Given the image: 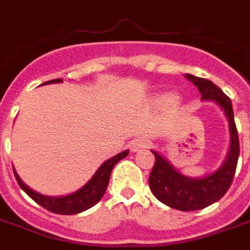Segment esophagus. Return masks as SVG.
I'll list each match as a JSON object with an SVG mask.
<instances>
[{
    "label": "esophagus",
    "mask_w": 250,
    "mask_h": 250,
    "mask_svg": "<svg viewBox=\"0 0 250 250\" xmlns=\"http://www.w3.org/2000/svg\"><path fill=\"white\" fill-rule=\"evenodd\" d=\"M150 146V141L145 138V136H141V138H136L134 141H131L130 148L132 151H141V150H145L147 147Z\"/></svg>",
    "instance_id": "34e87169"
}]
</instances>
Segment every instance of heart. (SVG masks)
I'll return each instance as SVG.
<instances>
[{
    "label": "heart",
    "instance_id": "obj_1",
    "mask_svg": "<svg viewBox=\"0 0 250 250\" xmlns=\"http://www.w3.org/2000/svg\"><path fill=\"white\" fill-rule=\"evenodd\" d=\"M168 100H171V102H175V100H177V98H175V96H168Z\"/></svg>",
    "mask_w": 250,
    "mask_h": 250
}]
</instances>
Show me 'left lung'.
<instances>
[{"mask_svg":"<svg viewBox=\"0 0 250 250\" xmlns=\"http://www.w3.org/2000/svg\"><path fill=\"white\" fill-rule=\"evenodd\" d=\"M185 76L194 85H197L202 100H213L224 109L230 131V147L228 157L225 162L214 173L208 174L202 178H190L175 170L166 158L151 150L152 154L155 155V163L152 166L148 184L152 194L162 204L182 211H193L204 209L206 206L220 201L229 190L238 162L240 142L230 99L210 80L188 73Z\"/></svg>","mask_w":250,"mask_h":250,"instance_id":"obj_1","label":"left lung"}]
</instances>
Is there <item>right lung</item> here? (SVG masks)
<instances>
[{"label":"right lung","mask_w":250,"mask_h":250,"mask_svg":"<svg viewBox=\"0 0 250 250\" xmlns=\"http://www.w3.org/2000/svg\"><path fill=\"white\" fill-rule=\"evenodd\" d=\"M62 79H55L51 82L42 83V84H51V83H62ZM128 155V150L123 152H119L118 155L109 158L105 162L98 168V171L93 174V177L83 188L76 190L75 193L68 194V195H62V197H49V195H42L40 193H36L35 190L28 188L26 185L21 181L19 174L14 171V177L19 182L20 188L24 190L25 193L29 195L30 198L35 202L49 210L52 213L56 214H77L82 213L84 210L92 208L93 205H96L102 199V197L105 193V188L108 186L109 177H111V171L116 163L122 161L123 158ZM14 170V168H13Z\"/></svg>","instance_id":"obj_1"}]
</instances>
